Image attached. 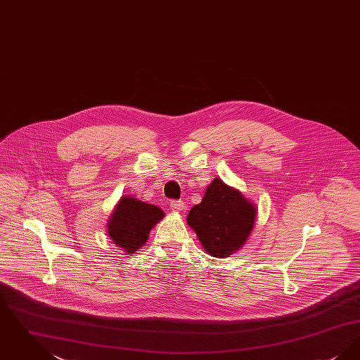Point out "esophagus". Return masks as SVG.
<instances>
[{
  "instance_id": "34e87169",
  "label": "esophagus",
  "mask_w": 360,
  "mask_h": 360,
  "mask_svg": "<svg viewBox=\"0 0 360 360\" xmlns=\"http://www.w3.org/2000/svg\"><path fill=\"white\" fill-rule=\"evenodd\" d=\"M170 209H172V212H182L185 209V205H184L182 201L174 200V201L170 202Z\"/></svg>"
}]
</instances>
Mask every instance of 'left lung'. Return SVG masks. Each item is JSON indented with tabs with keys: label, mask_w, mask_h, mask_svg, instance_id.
<instances>
[{
	"label": "left lung",
	"mask_w": 360,
	"mask_h": 360,
	"mask_svg": "<svg viewBox=\"0 0 360 360\" xmlns=\"http://www.w3.org/2000/svg\"><path fill=\"white\" fill-rule=\"evenodd\" d=\"M257 219V207L238 188L214 178L201 204L188 212V224L209 255L225 257L245 244Z\"/></svg>",
	"instance_id": "1"
}]
</instances>
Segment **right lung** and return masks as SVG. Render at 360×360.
<instances>
[{
	"mask_svg": "<svg viewBox=\"0 0 360 360\" xmlns=\"http://www.w3.org/2000/svg\"><path fill=\"white\" fill-rule=\"evenodd\" d=\"M165 217L160 207L143 202L134 197H121L115 207L108 233L116 245L127 254H134L148 239L150 231Z\"/></svg>",
	"mask_w": 360,
	"mask_h": 360,
	"instance_id": "add662e5",
	"label": "right lung"
}]
</instances>
